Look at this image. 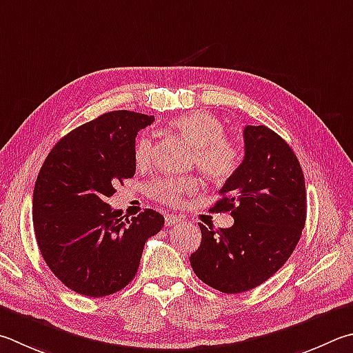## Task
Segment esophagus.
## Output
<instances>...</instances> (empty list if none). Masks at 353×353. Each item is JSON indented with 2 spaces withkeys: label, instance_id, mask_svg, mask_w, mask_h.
Masks as SVG:
<instances>
[{
  "label": "esophagus",
  "instance_id": "34e87169",
  "mask_svg": "<svg viewBox=\"0 0 353 353\" xmlns=\"http://www.w3.org/2000/svg\"><path fill=\"white\" fill-rule=\"evenodd\" d=\"M181 222H182V217H179L177 214H166L165 216V225L166 227L176 225V223H181Z\"/></svg>",
  "mask_w": 353,
  "mask_h": 353
}]
</instances>
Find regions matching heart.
Here are the masks:
<instances>
[{
	"label": "heart",
	"instance_id": "b5f03b06",
	"mask_svg": "<svg viewBox=\"0 0 353 353\" xmlns=\"http://www.w3.org/2000/svg\"><path fill=\"white\" fill-rule=\"evenodd\" d=\"M172 126L188 142L196 146L193 163L214 181H225L239 168L242 151L236 140L223 136V123L219 117L207 111H193L177 117ZM152 159V140L140 137L134 146V162L137 166L150 165ZM199 188V179L168 177L150 185V194L159 202L177 205L185 196Z\"/></svg>",
	"mask_w": 353,
	"mask_h": 353
}]
</instances>
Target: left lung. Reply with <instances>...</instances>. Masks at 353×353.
Segmentation results:
<instances>
[{
    "mask_svg": "<svg viewBox=\"0 0 353 353\" xmlns=\"http://www.w3.org/2000/svg\"><path fill=\"white\" fill-rule=\"evenodd\" d=\"M239 168L210 211H230L234 223H199L201 247L190 256L196 276L222 293H242L273 276L290 258L305 223V183L285 140L264 125L243 130Z\"/></svg>",
    "mask_w": 353,
    "mask_h": 353,
    "instance_id": "8db88e82",
    "label": "left lung"
}]
</instances>
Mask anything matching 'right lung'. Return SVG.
I'll return each instance as SVG.
<instances>
[{
  "mask_svg": "<svg viewBox=\"0 0 353 353\" xmlns=\"http://www.w3.org/2000/svg\"><path fill=\"white\" fill-rule=\"evenodd\" d=\"M152 115L111 111L75 128L49 152L34 188L32 221L43 259L63 284L101 298L136 276L145 242L165 219L146 208L123 219L106 199L136 172L134 146Z\"/></svg>",
  "mask_w": 353,
  "mask_h": 353,
  "instance_id": "right-lung-1",
  "label": "right lung"
}]
</instances>
